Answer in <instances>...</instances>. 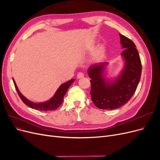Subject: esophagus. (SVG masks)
I'll return each instance as SVG.
<instances>
[{"mask_svg":"<svg viewBox=\"0 0 160 160\" xmlns=\"http://www.w3.org/2000/svg\"><path fill=\"white\" fill-rule=\"evenodd\" d=\"M83 77H84V75H83V73H82V72H79V73L77 74V79H81V78H83Z\"/></svg>","mask_w":160,"mask_h":160,"instance_id":"1","label":"esophagus"}]
</instances>
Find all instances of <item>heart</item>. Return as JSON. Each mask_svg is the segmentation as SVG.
Returning a JSON list of instances; mask_svg holds the SVG:
<instances>
[{"label": "heart", "instance_id": "obj_1", "mask_svg": "<svg viewBox=\"0 0 160 160\" xmlns=\"http://www.w3.org/2000/svg\"><path fill=\"white\" fill-rule=\"evenodd\" d=\"M101 55V52H99V53H98V55H99H99Z\"/></svg>", "mask_w": 160, "mask_h": 160}]
</instances>
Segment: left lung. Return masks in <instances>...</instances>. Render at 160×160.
<instances>
[{
    "label": "left lung",
    "instance_id": "8db88e82",
    "mask_svg": "<svg viewBox=\"0 0 160 160\" xmlns=\"http://www.w3.org/2000/svg\"><path fill=\"white\" fill-rule=\"evenodd\" d=\"M122 52L125 60V67L119 78L108 83L103 77L105 63L95 65L88 70L91 79L90 94L97 108L101 109H115L127 103L132 98L142 75V62L135 43L129 38L119 34Z\"/></svg>",
    "mask_w": 160,
    "mask_h": 160
}]
</instances>
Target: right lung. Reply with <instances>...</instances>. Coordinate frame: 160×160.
<instances>
[{
  "mask_svg": "<svg viewBox=\"0 0 160 160\" xmlns=\"http://www.w3.org/2000/svg\"><path fill=\"white\" fill-rule=\"evenodd\" d=\"M74 81H75L74 79H72L71 80L67 81V83L62 84L60 86V88L57 91L54 97H53L51 99L47 101V102L41 103H32L31 101H28L27 99H26L25 97L20 93V91H18L17 86L14 80H13V82H14V87H15V89L17 91L19 97H20L22 101V102L28 105V107H30L31 108L34 109L40 110V111H54V110H56L62 104V101H63L64 95H65L67 89H69L70 85L73 83Z\"/></svg>",
  "mask_w": 160,
  "mask_h": 160,
  "instance_id": "obj_1",
  "label": "right lung"
}]
</instances>
